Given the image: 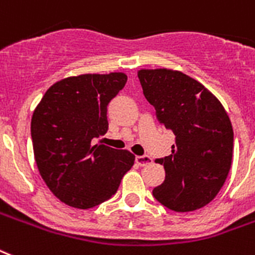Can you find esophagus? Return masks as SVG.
Listing matches in <instances>:
<instances>
[{
	"mask_svg": "<svg viewBox=\"0 0 255 255\" xmlns=\"http://www.w3.org/2000/svg\"><path fill=\"white\" fill-rule=\"evenodd\" d=\"M135 163L138 166H147V164L152 163V159L148 155H138L135 156Z\"/></svg>",
	"mask_w": 255,
	"mask_h": 255,
	"instance_id": "obj_1",
	"label": "esophagus"
}]
</instances>
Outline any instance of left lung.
Wrapping results in <instances>:
<instances>
[{"label":"left lung","instance_id":"8db88e82","mask_svg":"<svg viewBox=\"0 0 255 255\" xmlns=\"http://www.w3.org/2000/svg\"><path fill=\"white\" fill-rule=\"evenodd\" d=\"M138 79L158 122L175 134L171 155L155 159L166 178L152 196L171 211H196L215 199L229 174L231 120L204 85L179 71L140 70Z\"/></svg>","mask_w":255,"mask_h":255}]
</instances>
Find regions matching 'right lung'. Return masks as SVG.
<instances>
[{
  "label": "right lung",
  "instance_id": "1",
  "mask_svg": "<svg viewBox=\"0 0 255 255\" xmlns=\"http://www.w3.org/2000/svg\"><path fill=\"white\" fill-rule=\"evenodd\" d=\"M128 76L80 75L55 83L31 118L34 156L40 176L64 204L93 208L117 192L135 156L93 139L108 131V105Z\"/></svg>",
  "mask_w": 255,
  "mask_h": 255
}]
</instances>
